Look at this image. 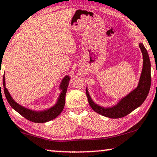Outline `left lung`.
Instances as JSON below:
<instances>
[{"label": "left lung", "mask_w": 157, "mask_h": 157, "mask_svg": "<svg viewBox=\"0 0 157 157\" xmlns=\"http://www.w3.org/2000/svg\"><path fill=\"white\" fill-rule=\"evenodd\" d=\"M140 48L143 55V68L138 86L122 98L117 105L112 107H101L92 100L87 90H86L88 102L97 113L112 119L122 118L140 107L146 100L151 87V63L147 50L142 43H140Z\"/></svg>", "instance_id": "8db88e82"}]
</instances>
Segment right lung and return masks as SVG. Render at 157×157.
Segmentation results:
<instances>
[{
  "instance_id": "obj_1",
  "label": "right lung",
  "mask_w": 157,
  "mask_h": 157,
  "mask_svg": "<svg viewBox=\"0 0 157 157\" xmlns=\"http://www.w3.org/2000/svg\"><path fill=\"white\" fill-rule=\"evenodd\" d=\"M70 79V78L69 76H65L63 79V81H62L61 85L59 86V87L62 90V92L59 94V97L56 105L53 106L52 107L50 108V109L40 112H35L33 111V110L27 109V108L24 107L23 106H21L17 102H15L13 100V99L11 98V96H10L8 90L6 89L5 78L4 77L3 79V90L8 103L10 104V105L11 106L15 111H17L20 114H21L23 117L27 119L28 120L31 121L33 122L44 123L49 122V121L56 118L61 113L62 111H63L64 106H65V94L66 92H67Z\"/></svg>"
}]
</instances>
